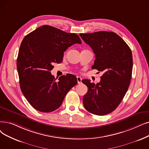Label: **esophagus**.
Wrapping results in <instances>:
<instances>
[{"label":"esophagus","instance_id":"1","mask_svg":"<svg viewBox=\"0 0 149 149\" xmlns=\"http://www.w3.org/2000/svg\"><path fill=\"white\" fill-rule=\"evenodd\" d=\"M77 82H78V84H81V78L80 77H77Z\"/></svg>","mask_w":149,"mask_h":149}]
</instances>
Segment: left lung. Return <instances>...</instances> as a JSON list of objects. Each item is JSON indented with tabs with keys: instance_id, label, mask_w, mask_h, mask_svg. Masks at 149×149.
Segmentation results:
<instances>
[{
	"instance_id": "1",
	"label": "left lung",
	"mask_w": 149,
	"mask_h": 149,
	"mask_svg": "<svg viewBox=\"0 0 149 149\" xmlns=\"http://www.w3.org/2000/svg\"><path fill=\"white\" fill-rule=\"evenodd\" d=\"M80 36L95 55L92 69L103 72L96 85L89 80L81 81L88 88L83 98L84 107L95 115L109 114L120 104L130 85L133 69L131 49L112 31L80 33Z\"/></svg>"
}]
</instances>
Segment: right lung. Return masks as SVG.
<instances>
[{"label": "right lung", "mask_w": 149, "mask_h": 149, "mask_svg": "<svg viewBox=\"0 0 149 149\" xmlns=\"http://www.w3.org/2000/svg\"><path fill=\"white\" fill-rule=\"evenodd\" d=\"M81 44L75 33L42 25L25 36L19 48L17 69L21 91L36 110L49 113L62 104L69 91L77 83L70 74L56 80L50 71L54 63H61L64 52L74 44Z\"/></svg>", "instance_id": "obj_1"}]
</instances>
